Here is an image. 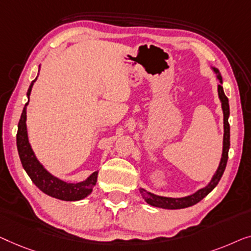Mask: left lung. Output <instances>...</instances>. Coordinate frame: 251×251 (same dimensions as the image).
Masks as SVG:
<instances>
[{"label": "left lung", "instance_id": "left-lung-1", "mask_svg": "<svg viewBox=\"0 0 251 251\" xmlns=\"http://www.w3.org/2000/svg\"><path fill=\"white\" fill-rule=\"evenodd\" d=\"M211 70L216 74V78L218 79L217 92H218V98L222 103V110H223V122H224V135H223V150H222V157L220 165L215 172V174L211 176L210 181L208 182V184L203 188H201L196 191L192 195L181 197V198H172V197H162L154 195L152 192L147 191L142 188H140V193L142 195V198L148 204L153 207L162 208V209H182V208L191 207L193 204L199 202L200 200H202L208 193L213 191L215 186L218 184L223 173L226 167L227 157H228V149H230V125H228V117H230V105H228V99L224 93L223 86V80H222V76L220 70L215 67H210Z\"/></svg>", "mask_w": 251, "mask_h": 251}]
</instances>
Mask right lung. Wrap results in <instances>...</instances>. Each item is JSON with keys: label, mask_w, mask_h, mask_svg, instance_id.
Listing matches in <instances>:
<instances>
[{"label": "right lung", "mask_w": 251, "mask_h": 251, "mask_svg": "<svg viewBox=\"0 0 251 251\" xmlns=\"http://www.w3.org/2000/svg\"><path fill=\"white\" fill-rule=\"evenodd\" d=\"M40 72V70H38ZM37 77L35 78L29 85V89L27 92L28 102L25 104L23 114H21L19 124H18V133H17V148H18L19 157L23 164V167L29 176L31 181L45 195L50 196L55 199L65 200V201H78L82 200L91 195L93 191V188L98 179V171L92 173V174L78 183H68L62 181L56 176L52 175L41 161L37 159L34 150L31 149V146L28 139L27 132V105L29 103V97L33 89L34 83L36 82Z\"/></svg>", "instance_id": "obj_1"}]
</instances>
